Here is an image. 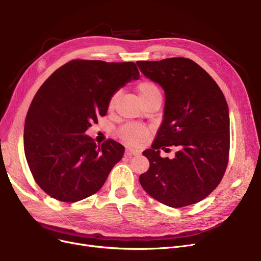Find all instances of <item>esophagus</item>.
<instances>
[{
    "instance_id": "1",
    "label": "esophagus",
    "mask_w": 261,
    "mask_h": 261,
    "mask_svg": "<svg viewBox=\"0 0 261 261\" xmlns=\"http://www.w3.org/2000/svg\"><path fill=\"white\" fill-rule=\"evenodd\" d=\"M141 153L140 150L138 149H128L127 150V154L128 155H139Z\"/></svg>"
}]
</instances>
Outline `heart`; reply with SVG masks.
Returning a JSON list of instances; mask_svg holds the SVG:
<instances>
[{
	"label": "heart",
	"mask_w": 261,
	"mask_h": 261,
	"mask_svg": "<svg viewBox=\"0 0 261 261\" xmlns=\"http://www.w3.org/2000/svg\"><path fill=\"white\" fill-rule=\"evenodd\" d=\"M138 93L141 100L145 103L146 101L154 97H162L159 87L151 81H142L138 86ZM118 94H114L109 101V109L113 110L116 106ZM147 134V130L139 126H127L119 131V138L122 142L129 145H133L141 142Z\"/></svg>",
	"instance_id": "heart-1"
}]
</instances>
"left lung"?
<instances>
[{
  "label": "left lung",
  "mask_w": 261,
  "mask_h": 261,
  "mask_svg": "<svg viewBox=\"0 0 261 261\" xmlns=\"http://www.w3.org/2000/svg\"><path fill=\"white\" fill-rule=\"evenodd\" d=\"M140 71L165 92L164 119L151 149L143 154L149 169L141 174L146 193L170 207L206 198L225 172L229 152V114L224 95L203 68L187 58L138 61ZM178 147L173 159L160 148Z\"/></svg>",
  "instance_id": "1"
}]
</instances>
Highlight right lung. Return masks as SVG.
<instances>
[{"label": "right lung", "instance_id": "right-lung-1", "mask_svg": "<svg viewBox=\"0 0 261 261\" xmlns=\"http://www.w3.org/2000/svg\"><path fill=\"white\" fill-rule=\"evenodd\" d=\"M139 78L134 62L72 60L41 86L26 115L24 151L48 196L77 202L102 187L125 147L113 140L96 145L85 132L107 114L110 98Z\"/></svg>", "mask_w": 261, "mask_h": 261}]
</instances>
